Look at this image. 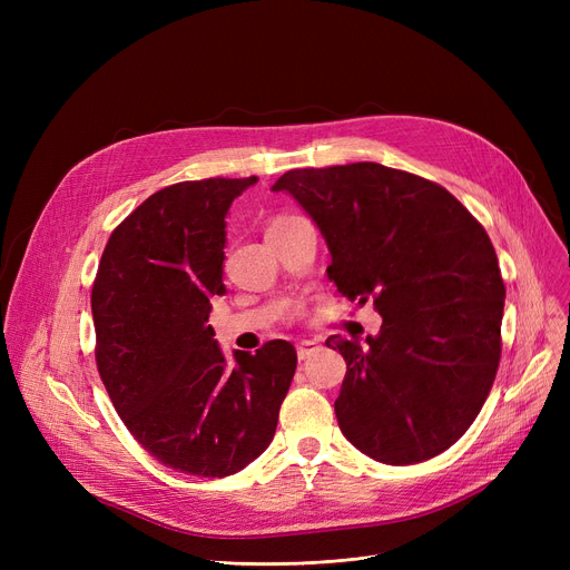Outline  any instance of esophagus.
<instances>
[{
    "label": "esophagus",
    "instance_id": "esophagus-1",
    "mask_svg": "<svg viewBox=\"0 0 570 570\" xmlns=\"http://www.w3.org/2000/svg\"><path fill=\"white\" fill-rule=\"evenodd\" d=\"M318 348H321V346H318V342H314V340H305V342L297 344V357H301V361H307V357H312Z\"/></svg>",
    "mask_w": 570,
    "mask_h": 570
}]
</instances>
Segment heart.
I'll use <instances>...</instances> for the list:
<instances>
[{"mask_svg": "<svg viewBox=\"0 0 570 570\" xmlns=\"http://www.w3.org/2000/svg\"><path fill=\"white\" fill-rule=\"evenodd\" d=\"M291 219H295V217H288V215H279V217H275L273 222L267 224V230H269V228H277V226H284V224H286V222H291Z\"/></svg>", "mask_w": 570, "mask_h": 570, "instance_id": "heart-1", "label": "heart"}]
</instances>
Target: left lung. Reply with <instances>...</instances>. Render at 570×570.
<instances>
[{
	"label": "left lung",
	"instance_id": "8db88e82",
	"mask_svg": "<svg viewBox=\"0 0 570 570\" xmlns=\"http://www.w3.org/2000/svg\"><path fill=\"white\" fill-rule=\"evenodd\" d=\"M286 191L316 222L348 301L383 316L376 337H327L346 376L344 436L383 464L425 462L481 413L501 357L505 286L485 228L441 185L374 161L295 168Z\"/></svg>",
	"mask_w": 570,
	"mask_h": 570
}]
</instances>
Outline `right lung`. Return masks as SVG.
<instances>
[{"label": "right lung", "instance_id": "1", "mask_svg": "<svg viewBox=\"0 0 570 570\" xmlns=\"http://www.w3.org/2000/svg\"><path fill=\"white\" fill-rule=\"evenodd\" d=\"M258 177L177 183L142 200L104 249L92 286L97 367L145 451L175 471L224 478L269 445L295 374L273 340L235 367L215 340L209 297L226 291L230 203Z\"/></svg>", "mask_w": 570, "mask_h": 570}]
</instances>
